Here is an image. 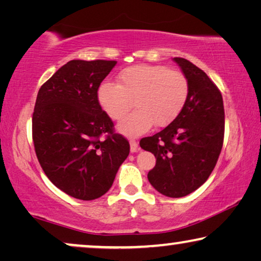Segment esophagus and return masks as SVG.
<instances>
[{
  "label": "esophagus",
  "instance_id": "obj_1",
  "mask_svg": "<svg viewBox=\"0 0 261 261\" xmlns=\"http://www.w3.org/2000/svg\"><path fill=\"white\" fill-rule=\"evenodd\" d=\"M130 142V152L132 153H135V152H138L139 149V145H138V142L135 141V140H133V139H132V140L129 141Z\"/></svg>",
  "mask_w": 261,
  "mask_h": 261
}]
</instances>
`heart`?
Instances as JSON below:
<instances>
[{"mask_svg": "<svg viewBox=\"0 0 261 261\" xmlns=\"http://www.w3.org/2000/svg\"><path fill=\"white\" fill-rule=\"evenodd\" d=\"M189 82L180 71L165 65L138 64L119 73V84L105 81L97 89V101L112 120H120L117 126L124 135H139L154 123L155 127L169 124L178 116L188 99Z\"/></svg>", "mask_w": 261, "mask_h": 261, "instance_id": "obj_1", "label": "heart"}]
</instances>
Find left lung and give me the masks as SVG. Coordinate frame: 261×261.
<instances>
[{"label":"left lung","mask_w":261,"mask_h":261,"mask_svg":"<svg viewBox=\"0 0 261 261\" xmlns=\"http://www.w3.org/2000/svg\"><path fill=\"white\" fill-rule=\"evenodd\" d=\"M189 82L181 112L169 126L140 146L156 158L147 178L167 197H184L201 187L215 167L224 137L222 95L204 71L184 58H173Z\"/></svg>","instance_id":"8db88e82"}]
</instances>
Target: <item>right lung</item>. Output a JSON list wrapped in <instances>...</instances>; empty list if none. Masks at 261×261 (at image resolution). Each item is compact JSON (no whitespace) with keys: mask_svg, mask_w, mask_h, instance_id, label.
Segmentation results:
<instances>
[{"mask_svg":"<svg viewBox=\"0 0 261 261\" xmlns=\"http://www.w3.org/2000/svg\"><path fill=\"white\" fill-rule=\"evenodd\" d=\"M115 60H70L39 89L32 135L48 179L71 197L91 201L112 188L129 142L97 101Z\"/></svg>","mask_w":261,"mask_h":261,"instance_id":"1","label":"right lung"}]
</instances>
